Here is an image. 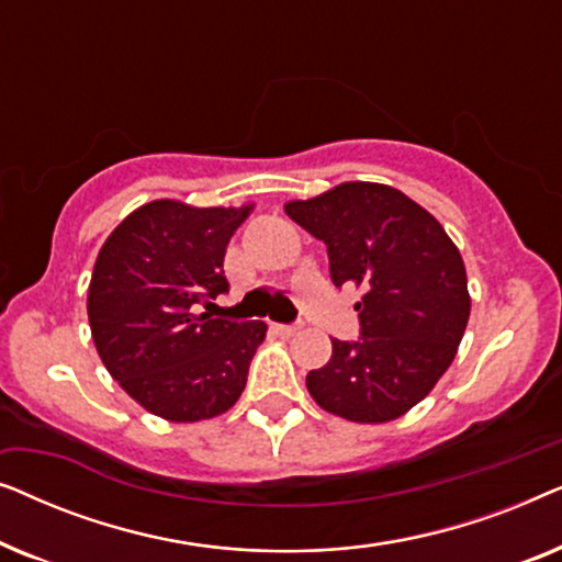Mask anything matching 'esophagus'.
Wrapping results in <instances>:
<instances>
[{
	"instance_id": "esophagus-1",
	"label": "esophagus",
	"mask_w": 562,
	"mask_h": 562,
	"mask_svg": "<svg viewBox=\"0 0 562 562\" xmlns=\"http://www.w3.org/2000/svg\"><path fill=\"white\" fill-rule=\"evenodd\" d=\"M271 329L281 337H291V335L299 333V325H271Z\"/></svg>"
}]
</instances>
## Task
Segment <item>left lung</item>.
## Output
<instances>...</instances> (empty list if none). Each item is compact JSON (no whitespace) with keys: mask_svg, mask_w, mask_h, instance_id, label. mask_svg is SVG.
<instances>
[{"mask_svg":"<svg viewBox=\"0 0 562 562\" xmlns=\"http://www.w3.org/2000/svg\"><path fill=\"white\" fill-rule=\"evenodd\" d=\"M327 245L335 286L356 283L360 340H333L306 389L329 414L381 425L419 404L448 371L471 317L460 250L425 206L386 183L348 181L283 204Z\"/></svg>","mask_w":562,"mask_h":562,"instance_id":"1","label":"left lung"}]
</instances>
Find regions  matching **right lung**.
I'll use <instances>...</instances> for the list:
<instances>
[{
    "instance_id": "obj_1",
    "label": "right lung",
    "mask_w": 562,
    "mask_h": 562,
    "mask_svg": "<svg viewBox=\"0 0 562 562\" xmlns=\"http://www.w3.org/2000/svg\"><path fill=\"white\" fill-rule=\"evenodd\" d=\"M252 204L156 199L127 214L99 250L89 327L106 371L143 409L202 422L240 398L266 322L212 319L199 306L227 291L225 250Z\"/></svg>"
}]
</instances>
